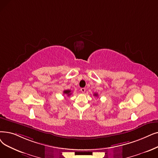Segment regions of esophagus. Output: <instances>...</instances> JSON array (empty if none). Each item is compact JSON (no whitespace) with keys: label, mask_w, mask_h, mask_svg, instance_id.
Masks as SVG:
<instances>
[{"label":"esophagus","mask_w":158,"mask_h":158,"mask_svg":"<svg viewBox=\"0 0 158 158\" xmlns=\"http://www.w3.org/2000/svg\"><path fill=\"white\" fill-rule=\"evenodd\" d=\"M81 91L82 93H85L86 91V89L85 88H81Z\"/></svg>","instance_id":"1"}]
</instances>
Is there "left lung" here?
<instances>
[{"label":"left lung","mask_w":158,"mask_h":158,"mask_svg":"<svg viewBox=\"0 0 158 158\" xmlns=\"http://www.w3.org/2000/svg\"><path fill=\"white\" fill-rule=\"evenodd\" d=\"M95 96H98V94H94Z\"/></svg>","instance_id":"obj_1"}]
</instances>
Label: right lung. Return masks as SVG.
I'll list each match as a JSON object with an SVG mask.
<instances>
[{"label":"right lung","instance_id":"obj_1","mask_svg":"<svg viewBox=\"0 0 158 158\" xmlns=\"http://www.w3.org/2000/svg\"><path fill=\"white\" fill-rule=\"evenodd\" d=\"M63 93H64V94L67 95L68 96H69V95H70L72 94V93H71V90H64Z\"/></svg>","mask_w":158,"mask_h":158}]
</instances>
